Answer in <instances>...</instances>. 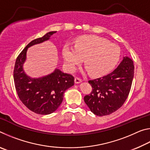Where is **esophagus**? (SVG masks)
I'll return each instance as SVG.
<instances>
[{
  "instance_id": "34e87169",
  "label": "esophagus",
  "mask_w": 150,
  "mask_h": 150,
  "mask_svg": "<svg viewBox=\"0 0 150 150\" xmlns=\"http://www.w3.org/2000/svg\"><path fill=\"white\" fill-rule=\"evenodd\" d=\"M81 82H82V80H81V79L78 78V77L75 78V83H76V84H79V83H81Z\"/></svg>"
}]
</instances>
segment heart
Returning a JSON list of instances; mask_svg holds the SVG:
<instances>
[{
  "instance_id": "heart-1",
  "label": "heart",
  "mask_w": 150,
  "mask_h": 150,
  "mask_svg": "<svg viewBox=\"0 0 150 150\" xmlns=\"http://www.w3.org/2000/svg\"><path fill=\"white\" fill-rule=\"evenodd\" d=\"M63 60L68 69L73 71L84 59L89 74L98 77L113 69L120 57L118 45L98 35H83L76 40L75 47L66 44L63 47Z\"/></svg>"
}]
</instances>
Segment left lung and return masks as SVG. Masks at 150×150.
Returning <instances> with one entry per match:
<instances>
[{"label": "left lung", "mask_w": 150, "mask_h": 150, "mask_svg": "<svg viewBox=\"0 0 150 150\" xmlns=\"http://www.w3.org/2000/svg\"><path fill=\"white\" fill-rule=\"evenodd\" d=\"M134 73L133 61L125 56L110 74L88 81L93 91L85 96L84 100L91 111L96 116H103L120 108L130 93Z\"/></svg>", "instance_id": "1"}]
</instances>
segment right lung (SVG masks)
<instances>
[{
	"instance_id": "obj_1",
	"label": "right lung",
	"mask_w": 150,
	"mask_h": 150,
	"mask_svg": "<svg viewBox=\"0 0 150 150\" xmlns=\"http://www.w3.org/2000/svg\"><path fill=\"white\" fill-rule=\"evenodd\" d=\"M55 32H49L43 37L32 40L19 54L15 63L14 81L19 98L29 110L39 115H50L56 110L62 103L65 91L74 85V77L57 68L50 74L38 78L30 77L24 69L28 49L47 41Z\"/></svg>"
}]
</instances>
